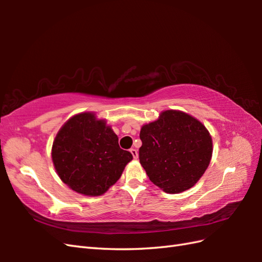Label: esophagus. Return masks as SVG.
I'll list each match as a JSON object with an SVG mask.
<instances>
[{
  "label": "esophagus",
  "mask_w": 262,
  "mask_h": 262,
  "mask_svg": "<svg viewBox=\"0 0 262 262\" xmlns=\"http://www.w3.org/2000/svg\"><path fill=\"white\" fill-rule=\"evenodd\" d=\"M130 153H132V155H133V158H134L135 160L138 158V152H137V149H135V148H130Z\"/></svg>",
  "instance_id": "esophagus-1"
}]
</instances>
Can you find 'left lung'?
<instances>
[{
  "mask_svg": "<svg viewBox=\"0 0 262 262\" xmlns=\"http://www.w3.org/2000/svg\"><path fill=\"white\" fill-rule=\"evenodd\" d=\"M140 162L155 186L179 193L196 185L208 168L213 142L202 122L179 110H165L141 128Z\"/></svg>",
  "mask_w": 262,
  "mask_h": 262,
  "instance_id": "obj_1",
  "label": "left lung"
}]
</instances>
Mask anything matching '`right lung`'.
I'll return each mask as SVG.
<instances>
[{
  "instance_id": "obj_1",
  "label": "right lung",
  "mask_w": 262,
  "mask_h": 262,
  "mask_svg": "<svg viewBox=\"0 0 262 262\" xmlns=\"http://www.w3.org/2000/svg\"><path fill=\"white\" fill-rule=\"evenodd\" d=\"M52 159L60 180L72 190L100 196L119 179L133 155L119 147L118 137L105 120L82 113L57 133Z\"/></svg>"
}]
</instances>
